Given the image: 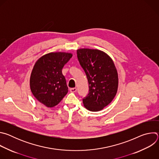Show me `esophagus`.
Segmentation results:
<instances>
[{
  "instance_id": "obj_1",
  "label": "esophagus",
  "mask_w": 159,
  "mask_h": 159,
  "mask_svg": "<svg viewBox=\"0 0 159 159\" xmlns=\"http://www.w3.org/2000/svg\"><path fill=\"white\" fill-rule=\"evenodd\" d=\"M70 91L71 92V93H75L76 91H77V88H70Z\"/></svg>"
}]
</instances>
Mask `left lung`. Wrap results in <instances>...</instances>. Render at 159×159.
<instances>
[{
	"label": "left lung",
	"mask_w": 159,
	"mask_h": 159,
	"mask_svg": "<svg viewBox=\"0 0 159 159\" xmlns=\"http://www.w3.org/2000/svg\"><path fill=\"white\" fill-rule=\"evenodd\" d=\"M79 61L85 72L89 87L84 98V107L90 111H99L115 97L118 87L116 68L111 58L102 51L80 48L77 50Z\"/></svg>",
	"instance_id": "8db88e82"
}]
</instances>
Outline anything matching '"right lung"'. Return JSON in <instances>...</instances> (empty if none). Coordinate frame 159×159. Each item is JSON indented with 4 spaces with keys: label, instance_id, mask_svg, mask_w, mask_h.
I'll return each instance as SVG.
<instances>
[{
    "label": "right lung",
    "instance_id": "right-lung-1",
    "mask_svg": "<svg viewBox=\"0 0 159 159\" xmlns=\"http://www.w3.org/2000/svg\"><path fill=\"white\" fill-rule=\"evenodd\" d=\"M72 57L70 53H49L40 57L33 66L30 77L31 90L36 99L48 107L57 105L68 93L61 70Z\"/></svg>",
    "mask_w": 159,
    "mask_h": 159
}]
</instances>
